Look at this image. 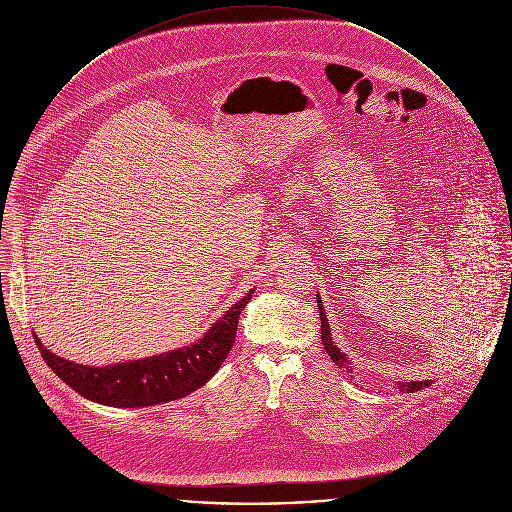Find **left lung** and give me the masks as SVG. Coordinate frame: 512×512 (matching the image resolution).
<instances>
[{
  "label": "left lung",
  "mask_w": 512,
  "mask_h": 512,
  "mask_svg": "<svg viewBox=\"0 0 512 512\" xmlns=\"http://www.w3.org/2000/svg\"><path fill=\"white\" fill-rule=\"evenodd\" d=\"M318 302V310H320V320H322V324H320V334H322V344H324V350L328 352V356L338 364L340 369H344L346 364H348V360H346V356L336 348V344L332 342V336H330V326H328V318H326V314H324V306H322V300L318 298L316 300ZM431 385V381H411V383H405V385H401L399 383V389L401 391H407V393H413V391H421V389H425V387H429Z\"/></svg>",
  "instance_id": "1"
}]
</instances>
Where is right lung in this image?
<instances>
[{
  "mask_svg": "<svg viewBox=\"0 0 512 512\" xmlns=\"http://www.w3.org/2000/svg\"><path fill=\"white\" fill-rule=\"evenodd\" d=\"M253 289L194 344L113 367H83L60 358L36 338L48 367L85 399L111 407H148L182 399L200 389L221 369L229 356L241 310L249 304Z\"/></svg>",
  "mask_w": 512,
  "mask_h": 512,
  "instance_id": "right-lung-1",
  "label": "right lung"
}]
</instances>
